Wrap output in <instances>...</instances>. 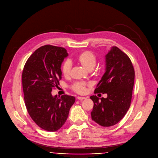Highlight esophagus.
<instances>
[{
	"mask_svg": "<svg viewBox=\"0 0 158 158\" xmlns=\"http://www.w3.org/2000/svg\"><path fill=\"white\" fill-rule=\"evenodd\" d=\"M77 99H78V100H83V99H86V98H85V97H81V96H78V97H77Z\"/></svg>",
	"mask_w": 158,
	"mask_h": 158,
	"instance_id": "34e87169",
	"label": "esophagus"
}]
</instances>
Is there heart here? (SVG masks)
<instances>
[{"label":"heart","mask_w":158,"mask_h":158,"mask_svg":"<svg viewBox=\"0 0 158 158\" xmlns=\"http://www.w3.org/2000/svg\"><path fill=\"white\" fill-rule=\"evenodd\" d=\"M77 59L82 66L87 70L89 69H93L96 66V58L94 54L91 52L85 51L80 53L78 55ZM71 69V62L69 60L65 61L62 68V71L64 75H69ZM73 89L75 91L78 92V93H83L85 90V83L83 82H77L73 85Z\"/></svg>","instance_id":"1"}]
</instances>
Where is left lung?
Here are the masks:
<instances>
[{
    "label": "left lung",
    "mask_w": 158,
    "mask_h": 158,
    "mask_svg": "<svg viewBox=\"0 0 158 158\" xmlns=\"http://www.w3.org/2000/svg\"><path fill=\"white\" fill-rule=\"evenodd\" d=\"M135 81V70L130 59L116 46L105 55V71L95 93L107 94V98L92 96L94 102L92 119L101 126L118 123L129 108Z\"/></svg>",
    "instance_id": "8db88e82"
}]
</instances>
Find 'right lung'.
Segmentation results:
<instances>
[{
  "instance_id": "obj_1",
  "label": "right lung",
  "mask_w": 158,
  "mask_h": 158,
  "mask_svg": "<svg viewBox=\"0 0 158 158\" xmlns=\"http://www.w3.org/2000/svg\"><path fill=\"white\" fill-rule=\"evenodd\" d=\"M68 56L62 47L44 45L27 60L22 73V85L27 110L35 123L48 131H56L68 118L75 102L74 96H53V87L62 78L61 65Z\"/></svg>"
}]
</instances>
